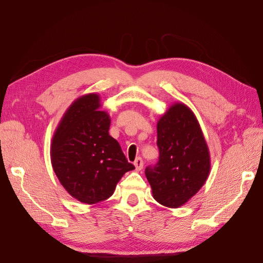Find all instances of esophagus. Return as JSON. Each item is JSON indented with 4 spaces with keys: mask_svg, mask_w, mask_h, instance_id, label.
Wrapping results in <instances>:
<instances>
[{
    "mask_svg": "<svg viewBox=\"0 0 263 263\" xmlns=\"http://www.w3.org/2000/svg\"><path fill=\"white\" fill-rule=\"evenodd\" d=\"M135 168H136V171H140L142 169V166H144V161H142V159L140 157H138L136 160L134 162Z\"/></svg>",
    "mask_w": 263,
    "mask_h": 263,
    "instance_id": "1",
    "label": "esophagus"
}]
</instances>
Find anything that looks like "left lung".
Instances as JSON below:
<instances>
[{
    "mask_svg": "<svg viewBox=\"0 0 263 263\" xmlns=\"http://www.w3.org/2000/svg\"><path fill=\"white\" fill-rule=\"evenodd\" d=\"M159 161L145 173L154 198L163 206L177 209L204 185L211 170L208 144L194 113L176 103L157 124Z\"/></svg>",
    "mask_w": 263,
    "mask_h": 263,
    "instance_id": "left-lung-1",
    "label": "left lung"
}]
</instances>
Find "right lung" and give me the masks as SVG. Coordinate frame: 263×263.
Wrapping results in <instances>:
<instances>
[{"instance_id":"obj_1","label":"right lung","mask_w":263,"mask_h":263,"mask_svg":"<svg viewBox=\"0 0 263 263\" xmlns=\"http://www.w3.org/2000/svg\"><path fill=\"white\" fill-rule=\"evenodd\" d=\"M100 107V97L95 93L76 100L51 141L55 176L71 196L85 204L107 200L124 174L135 169L118 141L109 136L110 118Z\"/></svg>"}]
</instances>
